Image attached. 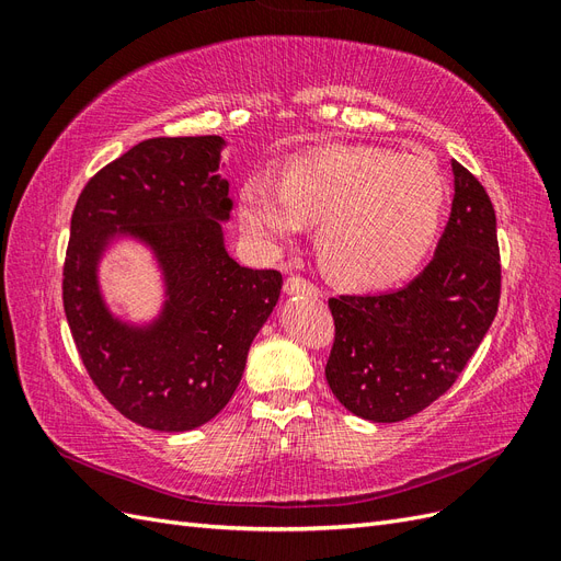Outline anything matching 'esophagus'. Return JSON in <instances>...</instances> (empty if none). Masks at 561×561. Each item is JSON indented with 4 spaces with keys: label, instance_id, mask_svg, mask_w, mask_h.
I'll return each mask as SVG.
<instances>
[{
    "label": "esophagus",
    "instance_id": "1",
    "mask_svg": "<svg viewBox=\"0 0 561 561\" xmlns=\"http://www.w3.org/2000/svg\"><path fill=\"white\" fill-rule=\"evenodd\" d=\"M285 293L287 295H311V297H320V290L309 283L307 278H299V276H290L285 280Z\"/></svg>",
    "mask_w": 561,
    "mask_h": 561
}]
</instances>
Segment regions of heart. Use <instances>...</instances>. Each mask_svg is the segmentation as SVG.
<instances>
[{
	"instance_id": "1",
	"label": "heart",
	"mask_w": 561,
	"mask_h": 561,
	"mask_svg": "<svg viewBox=\"0 0 561 561\" xmlns=\"http://www.w3.org/2000/svg\"><path fill=\"white\" fill-rule=\"evenodd\" d=\"M449 184L426 157L346 145L287 159L280 180L239 186V222L264 250L318 225L322 268L342 285L386 287L407 278L433 248Z\"/></svg>"
}]
</instances>
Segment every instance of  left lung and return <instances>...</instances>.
I'll return each mask as SVG.
<instances>
[{
    "label": "left lung",
    "mask_w": 561,
    "mask_h": 561,
    "mask_svg": "<svg viewBox=\"0 0 561 561\" xmlns=\"http://www.w3.org/2000/svg\"><path fill=\"white\" fill-rule=\"evenodd\" d=\"M454 201L435 257L396 293L330 299L325 377L355 416L396 423L447 393L482 344L501 299L496 213L484 186L451 161Z\"/></svg>",
    "instance_id": "obj_1"
}]
</instances>
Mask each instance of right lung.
<instances>
[{
	"mask_svg": "<svg viewBox=\"0 0 561 561\" xmlns=\"http://www.w3.org/2000/svg\"><path fill=\"white\" fill-rule=\"evenodd\" d=\"M225 147L219 135L145 140L91 178L72 213L62 304L77 351L100 393L151 431H194L225 410L280 297L278 271L227 252ZM118 240L149 249L160 268L154 319L116 317L102 295L99 262Z\"/></svg>",
	"mask_w": 561,
	"mask_h": 561,
	"instance_id": "add662e5",
	"label": "right lung"
}]
</instances>
